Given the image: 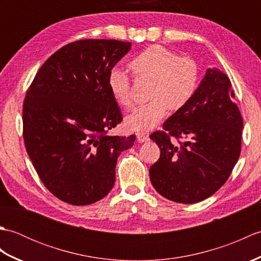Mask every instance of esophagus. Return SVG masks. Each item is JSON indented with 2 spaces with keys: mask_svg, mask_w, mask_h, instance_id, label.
Instances as JSON below:
<instances>
[{
  "mask_svg": "<svg viewBox=\"0 0 261 261\" xmlns=\"http://www.w3.org/2000/svg\"><path fill=\"white\" fill-rule=\"evenodd\" d=\"M137 140L141 143L146 142L149 140V137L146 134H143V132H139V134H137Z\"/></svg>",
  "mask_w": 261,
  "mask_h": 261,
  "instance_id": "34e87169",
  "label": "esophagus"
}]
</instances>
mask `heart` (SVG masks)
<instances>
[{
  "label": "heart",
  "mask_w": 261,
  "mask_h": 261,
  "mask_svg": "<svg viewBox=\"0 0 261 261\" xmlns=\"http://www.w3.org/2000/svg\"><path fill=\"white\" fill-rule=\"evenodd\" d=\"M137 77L151 79L146 104L139 105L125 118L132 131H148L156 127L171 110H178L190 102L198 84V67L190 57L177 55L160 45L146 48L129 62ZM108 85L113 98L123 108H131L130 80L125 71L114 67L110 70Z\"/></svg>",
  "instance_id": "obj_1"
}]
</instances>
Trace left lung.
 Here are the masks:
<instances>
[{
  "label": "left lung",
  "mask_w": 261,
  "mask_h": 261,
  "mask_svg": "<svg viewBox=\"0 0 261 261\" xmlns=\"http://www.w3.org/2000/svg\"><path fill=\"white\" fill-rule=\"evenodd\" d=\"M233 98L229 77L208 68L190 102L164 122L165 132L150 136L160 158L149 175L160 195L193 204L223 186L241 151L243 121ZM170 136L187 140L177 146Z\"/></svg>",
  "instance_id": "obj_1"
}]
</instances>
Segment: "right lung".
I'll return each mask as SVG.
<instances>
[{
	"instance_id": "obj_1",
	"label": "right lung",
	"mask_w": 261,
	"mask_h": 261,
	"mask_svg": "<svg viewBox=\"0 0 261 261\" xmlns=\"http://www.w3.org/2000/svg\"><path fill=\"white\" fill-rule=\"evenodd\" d=\"M131 42L86 39L68 43L41 66L23 103L27 152L48 191L71 205L107 196L121 151L136 136H108L122 121L108 77Z\"/></svg>"
}]
</instances>
